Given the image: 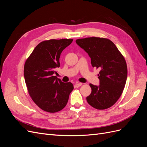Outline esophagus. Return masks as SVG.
I'll use <instances>...</instances> for the list:
<instances>
[{
  "instance_id": "esophagus-1",
  "label": "esophagus",
  "mask_w": 147,
  "mask_h": 147,
  "mask_svg": "<svg viewBox=\"0 0 147 147\" xmlns=\"http://www.w3.org/2000/svg\"><path fill=\"white\" fill-rule=\"evenodd\" d=\"M82 85V83H75V86H76L77 88L78 87H80V86Z\"/></svg>"
}]
</instances>
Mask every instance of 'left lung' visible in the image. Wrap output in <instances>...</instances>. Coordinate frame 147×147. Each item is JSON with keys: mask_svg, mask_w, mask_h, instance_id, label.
<instances>
[{"mask_svg": "<svg viewBox=\"0 0 147 147\" xmlns=\"http://www.w3.org/2000/svg\"><path fill=\"white\" fill-rule=\"evenodd\" d=\"M77 45L91 58L93 67L100 69L99 85L91 83V93L86 97L88 103L99 110L108 109L121 96L127 76L126 61L116 45L107 38L88 37L77 39Z\"/></svg>", "mask_w": 147, "mask_h": 147, "instance_id": "8db88e82", "label": "left lung"}]
</instances>
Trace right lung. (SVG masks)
<instances>
[{
  "instance_id": "right-lung-1",
  "label": "right lung",
  "mask_w": 147,
  "mask_h": 147,
  "mask_svg": "<svg viewBox=\"0 0 147 147\" xmlns=\"http://www.w3.org/2000/svg\"><path fill=\"white\" fill-rule=\"evenodd\" d=\"M72 39H52L40 43L34 48L24 67L28 90L36 105L46 112L55 113L67 104L72 83H64L54 76L59 67L62 51L70 45Z\"/></svg>"
}]
</instances>
